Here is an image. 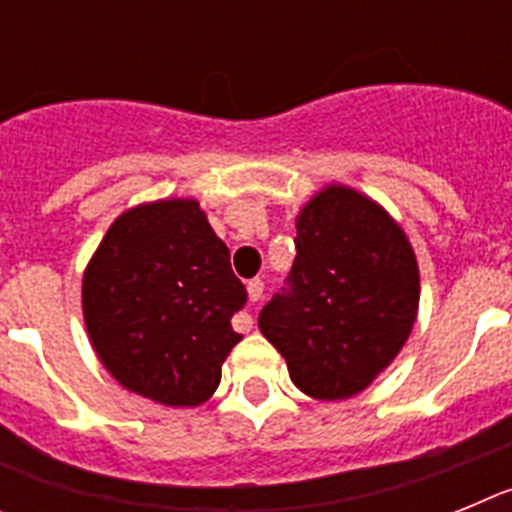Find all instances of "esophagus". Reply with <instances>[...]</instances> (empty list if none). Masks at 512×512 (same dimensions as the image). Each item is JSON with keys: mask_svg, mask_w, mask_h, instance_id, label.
Here are the masks:
<instances>
[{"mask_svg": "<svg viewBox=\"0 0 512 512\" xmlns=\"http://www.w3.org/2000/svg\"><path fill=\"white\" fill-rule=\"evenodd\" d=\"M246 292H248V300L251 302H259L261 295H264V282L261 279H251V282L246 284ZM253 328V315L251 312H241L238 318H235V330H251Z\"/></svg>", "mask_w": 512, "mask_h": 512, "instance_id": "obj_1", "label": "esophagus"}]
</instances>
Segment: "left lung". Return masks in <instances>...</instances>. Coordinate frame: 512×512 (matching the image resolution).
<instances>
[{
  "mask_svg": "<svg viewBox=\"0 0 512 512\" xmlns=\"http://www.w3.org/2000/svg\"><path fill=\"white\" fill-rule=\"evenodd\" d=\"M289 292L261 310L259 328L284 356L297 390L348 400L395 361L420 302L408 235L372 197L328 184L300 210Z\"/></svg>",
  "mask_w": 512,
  "mask_h": 512,
  "instance_id": "left-lung-1",
  "label": "left lung"
}]
</instances>
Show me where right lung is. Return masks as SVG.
Returning a JSON list of instances; mask_svg holds the SVG:
<instances>
[{
    "label": "right lung",
    "instance_id": "add662e5",
    "mask_svg": "<svg viewBox=\"0 0 512 512\" xmlns=\"http://www.w3.org/2000/svg\"><path fill=\"white\" fill-rule=\"evenodd\" d=\"M246 287L197 200L143 202L122 212L89 259L81 310L104 369L140 397L194 408L215 395L230 318Z\"/></svg>",
    "mask_w": 512,
    "mask_h": 512
}]
</instances>
